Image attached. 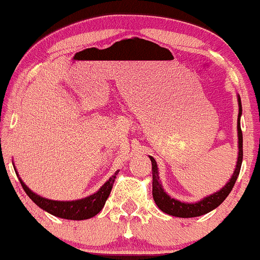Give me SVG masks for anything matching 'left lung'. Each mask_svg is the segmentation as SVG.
<instances>
[{"mask_svg":"<svg viewBox=\"0 0 260 260\" xmlns=\"http://www.w3.org/2000/svg\"><path fill=\"white\" fill-rule=\"evenodd\" d=\"M237 102H239V118H237V136H239V157H237L236 168H235L233 176L229 181L222 186L219 191L214 192L213 194L202 198L201 201L194 203H186L181 202V201L172 198L169 194L164 191L163 185L159 180V173H158V166L157 161L153 157L149 155V159L152 161V178H153V182H152V194H153V200L155 204L158 206L161 212L167 213V214L178 216V218H194V216H201L207 213L212 212L216 207H219L224 202L225 198L229 196L231 190H233L235 182H236L239 174L241 170V164H242V157H243V139H242V131H241V123L240 119L242 115V105H241L240 96H237Z\"/></svg>","mask_w":260,"mask_h":260,"instance_id":"8db88e82","label":"left lung"}]
</instances>
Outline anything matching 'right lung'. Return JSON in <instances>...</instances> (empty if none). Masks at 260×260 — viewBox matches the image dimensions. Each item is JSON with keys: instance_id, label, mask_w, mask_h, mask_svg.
<instances>
[{"instance_id": "1", "label": "right lung", "mask_w": 260, "mask_h": 260, "mask_svg": "<svg viewBox=\"0 0 260 260\" xmlns=\"http://www.w3.org/2000/svg\"><path fill=\"white\" fill-rule=\"evenodd\" d=\"M119 170L112 175V178L107 180L105 185L101 186V188L93 194L81 198V200L76 201H53L47 200V198L39 196L38 193L32 192L27 186L24 184V181L18 175L17 169H15V174L19 178V181L21 186H23L24 191L26 192L27 196L32 201L36 206L40 208L46 210L50 214L58 216L62 219H68V220H85V219H90L92 216L97 215L105 207L107 198L109 197L111 193L114 180L117 178Z\"/></svg>"}]
</instances>
